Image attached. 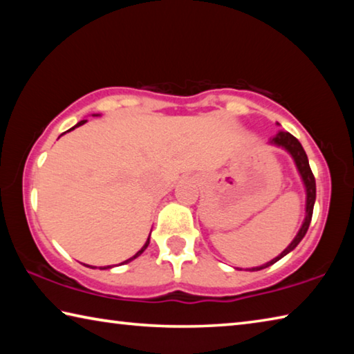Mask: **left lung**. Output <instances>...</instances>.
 Listing matches in <instances>:
<instances>
[{"label":"left lung","mask_w":354,"mask_h":354,"mask_svg":"<svg viewBox=\"0 0 354 354\" xmlns=\"http://www.w3.org/2000/svg\"><path fill=\"white\" fill-rule=\"evenodd\" d=\"M268 143L273 147H278V148H283L284 151H287L290 154V158L293 159V162H295V167L298 170V175L301 178V183L304 185V192H306V215H304V220L301 223V227H299L297 236L293 237V241L289 243V247H287L283 253L278 254L277 257H273L272 261H268L266 263H262L259 267H253V268H247L250 272H257V270H262V268H267L273 266L274 262H278L279 259H283L286 254H289L290 251L295 250L297 245L301 242V239L306 236L308 232V227L310 225V218H313V211H314V203H315V178L313 175V171H310V167H309V160H308V156L306 151H304L301 143L298 142V139H295L290 133H287V131H278V134L273 137V139L268 140Z\"/></svg>","instance_id":"1"}]
</instances>
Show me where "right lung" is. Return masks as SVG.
<instances>
[{
    "label": "right lung",
    "instance_id": "obj_1",
    "mask_svg": "<svg viewBox=\"0 0 354 354\" xmlns=\"http://www.w3.org/2000/svg\"><path fill=\"white\" fill-rule=\"evenodd\" d=\"M93 115L95 117H98L100 115V113H93ZM87 122V120H81V122H77L76 124H75V127L73 128H70L68 131H71V129H75V128H77V127H82V124L84 123H86ZM68 131H67V133H68ZM65 134V133H64ZM62 136V134H61ZM149 234H151V232H149ZM148 245H149V236H148V239H147V242H145V245H143V247L139 250V251H137V253L133 256V257H129V259H127V261H123L122 263H118V266H123V263H128V262H131V261H134L136 259V257H139L142 253H143V251H145L147 250V247H148ZM87 267H91V268H97V267H92V266H87ZM107 268H112V266H106V267H100V270H107Z\"/></svg>",
    "mask_w": 354,
    "mask_h": 354
}]
</instances>
